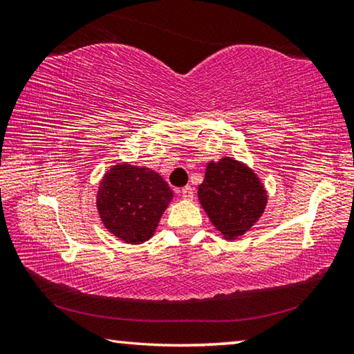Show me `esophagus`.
Wrapping results in <instances>:
<instances>
[{
  "label": "esophagus",
  "instance_id": "obj_1",
  "mask_svg": "<svg viewBox=\"0 0 354 354\" xmlns=\"http://www.w3.org/2000/svg\"><path fill=\"white\" fill-rule=\"evenodd\" d=\"M181 195H183V198L184 200H187V201H190L192 198H194V195H195V192H194V189L190 187V185H185V187L181 190Z\"/></svg>",
  "mask_w": 354,
  "mask_h": 354
}]
</instances>
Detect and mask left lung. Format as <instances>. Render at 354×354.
Wrapping results in <instances>:
<instances>
[{
    "mask_svg": "<svg viewBox=\"0 0 354 354\" xmlns=\"http://www.w3.org/2000/svg\"><path fill=\"white\" fill-rule=\"evenodd\" d=\"M198 200L215 230L234 241L262 217L267 190L248 165L225 156L218 162L207 164L198 185Z\"/></svg>",
    "mask_w": 354,
    "mask_h": 354,
    "instance_id": "8db88e82",
    "label": "left lung"
}]
</instances>
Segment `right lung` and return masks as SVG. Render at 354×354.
<instances>
[{
	"instance_id": "obj_1",
	"label": "right lung",
	"mask_w": 354,
	"mask_h": 354,
	"mask_svg": "<svg viewBox=\"0 0 354 354\" xmlns=\"http://www.w3.org/2000/svg\"><path fill=\"white\" fill-rule=\"evenodd\" d=\"M171 200L173 192L159 173L147 167L117 164L101 179L97 209L111 234L139 245L153 237Z\"/></svg>"
}]
</instances>
